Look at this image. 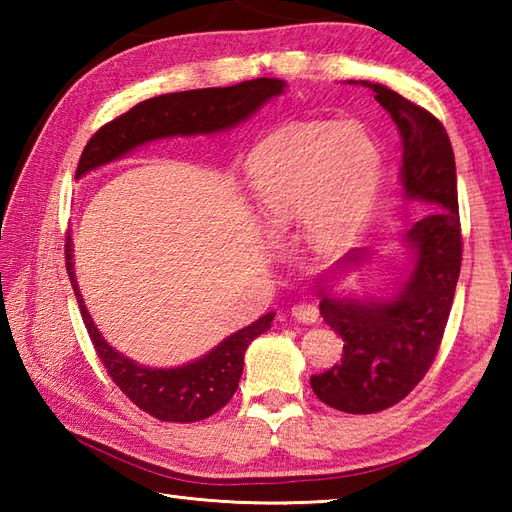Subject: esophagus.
<instances>
[{
	"label": "esophagus",
	"mask_w": 512,
	"mask_h": 512,
	"mask_svg": "<svg viewBox=\"0 0 512 512\" xmlns=\"http://www.w3.org/2000/svg\"><path fill=\"white\" fill-rule=\"evenodd\" d=\"M292 317L301 323H314L319 319V310L314 303H297V306H292Z\"/></svg>",
	"instance_id": "34e87169"
}]
</instances>
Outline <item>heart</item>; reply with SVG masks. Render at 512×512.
Here are the masks:
<instances>
[{"mask_svg":"<svg viewBox=\"0 0 512 512\" xmlns=\"http://www.w3.org/2000/svg\"><path fill=\"white\" fill-rule=\"evenodd\" d=\"M380 167L378 143L361 125H290L253 149L246 184L270 237L299 224L310 246L330 248L365 220Z\"/></svg>","mask_w":512,"mask_h":512,"instance_id":"b5f03b06","label":"heart"}]
</instances>
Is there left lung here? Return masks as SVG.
I'll return each mask as SVG.
<instances>
[{
    "mask_svg": "<svg viewBox=\"0 0 512 512\" xmlns=\"http://www.w3.org/2000/svg\"><path fill=\"white\" fill-rule=\"evenodd\" d=\"M361 85L376 94L400 132L405 200L433 211L402 235L409 264L389 297L358 299L332 290L336 277L367 262V248L350 250L317 277L321 317L345 345L341 363L310 376V385L325 405L345 413L383 411L420 383L438 354L462 264L458 178L447 129L385 85Z\"/></svg>",
    "mask_w": 512,
    "mask_h": 512,
    "instance_id": "1",
    "label": "left lung"
}]
</instances>
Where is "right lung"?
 Segmentation results:
<instances>
[{
	"label": "right lung",
	"mask_w": 512,
	"mask_h": 512,
	"mask_svg": "<svg viewBox=\"0 0 512 512\" xmlns=\"http://www.w3.org/2000/svg\"><path fill=\"white\" fill-rule=\"evenodd\" d=\"M284 90L286 81L262 76L231 88L189 90L147 99L127 114L114 118L90 138L76 167V180L154 140L233 129L248 121L270 99L284 94ZM65 268L79 301L83 323L107 374L138 409L162 422H198L220 411L237 391L246 347L259 334L270 330V323L275 319V312L264 314L262 319L226 336L211 352L191 363L180 367H147L114 350L94 325L74 277L72 237L65 242Z\"/></svg>",
	"instance_id": "add662e5"
}]
</instances>
